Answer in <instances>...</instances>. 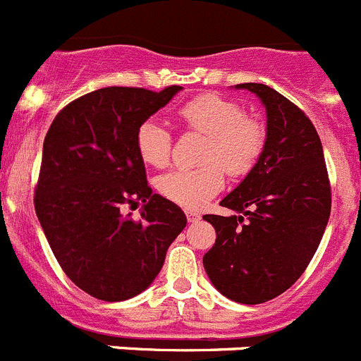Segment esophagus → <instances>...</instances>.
Instances as JSON below:
<instances>
[{
    "label": "esophagus",
    "mask_w": 361,
    "mask_h": 361,
    "mask_svg": "<svg viewBox=\"0 0 361 361\" xmlns=\"http://www.w3.org/2000/svg\"><path fill=\"white\" fill-rule=\"evenodd\" d=\"M186 219H188V222H197V220L200 219V213L199 212H191V209H188V212H186Z\"/></svg>",
    "instance_id": "esophagus-1"
}]
</instances>
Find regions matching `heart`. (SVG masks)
I'll return each instance as SVG.
<instances>
[{
  "mask_svg": "<svg viewBox=\"0 0 361 361\" xmlns=\"http://www.w3.org/2000/svg\"><path fill=\"white\" fill-rule=\"evenodd\" d=\"M184 128L206 135L197 168H178L161 175L157 190L162 197L188 209H199L224 186V170L231 177H244L255 168L266 146V126L245 116L244 108L219 94L190 99L177 110ZM135 146L142 161L164 168L171 157L173 137L157 119H146L135 132Z\"/></svg>",
  "mask_w": 361,
  "mask_h": 361,
  "instance_id": "b5f03b06",
  "label": "heart"
}]
</instances>
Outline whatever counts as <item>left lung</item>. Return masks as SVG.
Wrapping results in <instances>:
<instances>
[{"instance_id":"left-lung-1","label":"left lung","mask_w":361,"mask_h":361,"mask_svg":"<svg viewBox=\"0 0 361 361\" xmlns=\"http://www.w3.org/2000/svg\"><path fill=\"white\" fill-rule=\"evenodd\" d=\"M266 106V146L253 170L204 215L215 245L204 255L212 283L238 304H264L288 291L317 253L331 215V184L317 130L296 104L260 82H242Z\"/></svg>"}]
</instances>
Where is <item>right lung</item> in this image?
Instances as JSON below:
<instances>
[{
  "instance_id": "add662e5",
  "label": "right lung",
  "mask_w": 361,
  "mask_h": 361,
  "mask_svg": "<svg viewBox=\"0 0 361 361\" xmlns=\"http://www.w3.org/2000/svg\"><path fill=\"white\" fill-rule=\"evenodd\" d=\"M178 90L99 88L66 104L44 137L36 215L61 269L94 298L121 302L149 288L186 228L183 209L148 186L135 146L139 124ZM141 202V221L123 215Z\"/></svg>"
}]
</instances>
